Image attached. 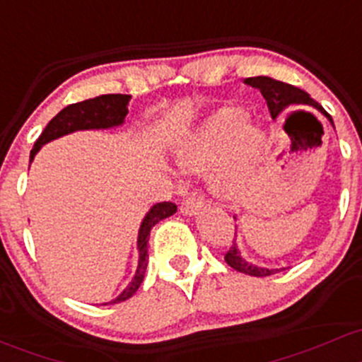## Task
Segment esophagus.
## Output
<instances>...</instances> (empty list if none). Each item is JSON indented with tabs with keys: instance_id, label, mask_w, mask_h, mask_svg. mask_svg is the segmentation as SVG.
<instances>
[{
	"instance_id": "esophagus-1",
	"label": "esophagus",
	"mask_w": 362,
	"mask_h": 362,
	"mask_svg": "<svg viewBox=\"0 0 362 362\" xmlns=\"http://www.w3.org/2000/svg\"><path fill=\"white\" fill-rule=\"evenodd\" d=\"M204 207V200L197 197H188L181 202L180 211L182 216H195V214Z\"/></svg>"
}]
</instances>
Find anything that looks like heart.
<instances>
[{
	"label": "heart",
	"instance_id": "1",
	"mask_svg": "<svg viewBox=\"0 0 362 362\" xmlns=\"http://www.w3.org/2000/svg\"><path fill=\"white\" fill-rule=\"evenodd\" d=\"M262 153V131L245 119L242 108L229 105L214 110L173 148L182 173L209 170V186L223 198H235L247 188Z\"/></svg>",
	"mask_w": 362,
	"mask_h": 362
}]
</instances>
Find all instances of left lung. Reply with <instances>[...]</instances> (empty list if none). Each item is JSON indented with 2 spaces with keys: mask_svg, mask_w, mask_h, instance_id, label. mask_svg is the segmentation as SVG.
I'll use <instances>...</instances> for the list:
<instances>
[{
  "mask_svg": "<svg viewBox=\"0 0 362 362\" xmlns=\"http://www.w3.org/2000/svg\"><path fill=\"white\" fill-rule=\"evenodd\" d=\"M243 83L248 84V86L259 89L260 95H262L264 100H266L267 108H269L271 117L273 119L278 117V115H281L283 112L290 107H307V105H309V107L317 108V110H320L321 114L333 124L332 115H329L328 112H325V108H322L316 100L310 98L309 93H305L304 89L295 88L291 86V84L281 83V81H276L273 77H266V76L248 77V79H245ZM224 260H226L233 269L240 271V273L248 274V276H257V278L259 276H271L285 269V267H281V269H267V267H259L255 266V264L248 262V260H245L242 257V254H240L238 247H236L235 242H233V247L229 248L228 254L224 255Z\"/></svg>",
  "mask_w": 362,
  "mask_h": 362,
  "instance_id": "1",
  "label": "left lung"
}]
</instances>
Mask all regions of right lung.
<instances>
[{
    "instance_id": "right-lung-1",
    "label": "right lung",
    "mask_w": 362,
    "mask_h": 362,
    "mask_svg": "<svg viewBox=\"0 0 362 362\" xmlns=\"http://www.w3.org/2000/svg\"><path fill=\"white\" fill-rule=\"evenodd\" d=\"M129 95H102L96 98L84 100V102L72 103L60 110L58 114L48 122L45 127L37 141L34 143V148L30 150L29 162L34 160L37 151L41 150L42 145L53 141V139L60 138V136L71 134L74 131H84V129H108V127L122 126L124 119L127 115V105H129ZM177 207L173 202H160L155 204L153 207L146 212L145 219H143L141 226L138 233V267H136V274L133 281L124 288L122 293L114 300L107 302V304H119V302L127 300L133 297L136 290L143 283L145 278L146 266H148V238L151 228L157 223H160L165 217L176 214ZM103 304V305H107Z\"/></svg>"
}]
</instances>
